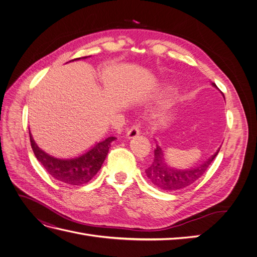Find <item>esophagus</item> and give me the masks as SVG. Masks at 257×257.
<instances>
[{
  "mask_svg": "<svg viewBox=\"0 0 257 257\" xmlns=\"http://www.w3.org/2000/svg\"><path fill=\"white\" fill-rule=\"evenodd\" d=\"M139 133H141V131H139V126L138 125H133L132 126L126 133V138L128 139H132V138H135L136 136L139 135Z\"/></svg>",
  "mask_w": 257,
  "mask_h": 257,
  "instance_id": "obj_1",
  "label": "esophagus"
}]
</instances>
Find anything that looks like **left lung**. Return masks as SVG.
<instances>
[{"instance_id":"1","label":"left lung","mask_w":257,"mask_h":257,"mask_svg":"<svg viewBox=\"0 0 257 257\" xmlns=\"http://www.w3.org/2000/svg\"><path fill=\"white\" fill-rule=\"evenodd\" d=\"M211 84L217 89L215 83ZM155 143H157V141H155ZM220 149L221 147L216 150V152L213 155H211L208 160H206L204 163H201V164L197 166L185 169H179L167 165L164 158V151H163L162 148L157 143V148L154 149V159L152 164L145 170L146 176L152 184H154L157 188L163 191L170 192L188 188V186L198 180V179L205 174L210 164H211L212 161L215 159L217 153H219Z\"/></svg>"}]
</instances>
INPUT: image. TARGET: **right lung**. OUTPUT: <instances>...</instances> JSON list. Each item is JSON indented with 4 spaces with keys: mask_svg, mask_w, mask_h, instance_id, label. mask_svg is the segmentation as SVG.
Segmentation results:
<instances>
[{
    "mask_svg": "<svg viewBox=\"0 0 257 257\" xmlns=\"http://www.w3.org/2000/svg\"><path fill=\"white\" fill-rule=\"evenodd\" d=\"M87 58L88 57H83L72 61ZM29 133L31 147H32L35 157L47 170V173L57 180L72 185L87 183L97 174L107 157L108 151H109L110 144L115 141V137H108L105 141L96 143L91 149L78 157L72 159H59L42 150L35 143L30 131Z\"/></svg>",
    "mask_w": 257,
    "mask_h": 257,
    "instance_id": "right-lung-1",
    "label": "right lung"
}]
</instances>
